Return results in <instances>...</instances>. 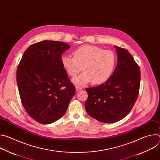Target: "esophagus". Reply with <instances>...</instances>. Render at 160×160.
<instances>
[{"label": "esophagus", "mask_w": 160, "mask_h": 160, "mask_svg": "<svg viewBox=\"0 0 160 160\" xmlns=\"http://www.w3.org/2000/svg\"><path fill=\"white\" fill-rule=\"evenodd\" d=\"M75 88H76V90H77V91L80 90H82V88L81 87H79V86H77V87H75Z\"/></svg>", "instance_id": "esophagus-1"}]
</instances>
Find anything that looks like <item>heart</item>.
Instances as JSON below:
<instances>
[{
    "mask_svg": "<svg viewBox=\"0 0 160 160\" xmlns=\"http://www.w3.org/2000/svg\"><path fill=\"white\" fill-rule=\"evenodd\" d=\"M73 57H61L62 66L68 75L75 77L82 70L83 72L73 80L77 85L84 86L90 82L95 85L106 82L111 77L117 62L111 51L90 45H83L73 52Z\"/></svg>",
    "mask_w": 160,
    "mask_h": 160,
    "instance_id": "b5f03b06",
    "label": "heart"
}]
</instances>
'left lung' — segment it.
<instances>
[{
    "mask_svg": "<svg viewBox=\"0 0 160 160\" xmlns=\"http://www.w3.org/2000/svg\"><path fill=\"white\" fill-rule=\"evenodd\" d=\"M118 60L115 71L104 83L86 88L87 112L94 119L112 123L124 118L139 95L141 72L133 56L125 49L115 45Z\"/></svg>",
    "mask_w": 160,
    "mask_h": 160,
    "instance_id": "left-lung-1",
    "label": "left lung"
}]
</instances>
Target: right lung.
<instances>
[{"mask_svg": "<svg viewBox=\"0 0 160 160\" xmlns=\"http://www.w3.org/2000/svg\"><path fill=\"white\" fill-rule=\"evenodd\" d=\"M70 48L59 41L35 43L25 51L18 66L16 80L22 104L40 123L50 124L60 119L75 94L61 61Z\"/></svg>", "mask_w": 160, "mask_h": 160, "instance_id": "right-lung-1", "label": "right lung"}]
</instances>
